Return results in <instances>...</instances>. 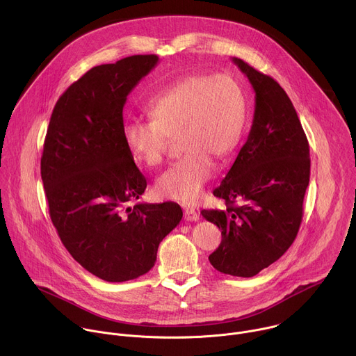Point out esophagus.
Instances as JSON below:
<instances>
[{"label":"esophagus","instance_id":"obj_1","mask_svg":"<svg viewBox=\"0 0 356 356\" xmlns=\"http://www.w3.org/2000/svg\"><path fill=\"white\" fill-rule=\"evenodd\" d=\"M184 220L186 221H198V214H197V211L194 210V209H186L184 210Z\"/></svg>","mask_w":356,"mask_h":356}]
</instances>
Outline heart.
Masks as SVG:
<instances>
[{
	"label": "heart",
	"instance_id": "b5f03b06",
	"mask_svg": "<svg viewBox=\"0 0 356 356\" xmlns=\"http://www.w3.org/2000/svg\"><path fill=\"white\" fill-rule=\"evenodd\" d=\"M149 121L127 120L122 128L131 156L146 168L159 166L179 138L186 154L156 181V193L183 204H194L213 177L216 159L239 145L248 117L241 84L227 74H187L152 97Z\"/></svg>",
	"mask_w": 356,
	"mask_h": 356
}]
</instances>
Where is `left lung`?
I'll use <instances>...</instances> for the list:
<instances>
[{"label":"left lung","mask_w":356,"mask_h":356,"mask_svg":"<svg viewBox=\"0 0 356 356\" xmlns=\"http://www.w3.org/2000/svg\"><path fill=\"white\" fill-rule=\"evenodd\" d=\"M232 62L255 91V111L245 145L213 191L225 200L227 209L201 214L222 235L210 264L221 273L252 277L276 262L296 239L310 181V147L279 83L238 58ZM236 200L243 206L235 207Z\"/></svg>","instance_id":"1"}]
</instances>
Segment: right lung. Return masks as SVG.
<instances>
[{
    "mask_svg": "<svg viewBox=\"0 0 356 356\" xmlns=\"http://www.w3.org/2000/svg\"><path fill=\"white\" fill-rule=\"evenodd\" d=\"M158 62L135 55L90 69L58 99L44 138L40 176L50 220L74 261L106 282L149 272L183 217L172 201L128 207L146 179L125 146L122 110Z\"/></svg>",
    "mask_w": 356,
    "mask_h": 356,
    "instance_id": "obj_1",
    "label": "right lung"
}]
</instances>
